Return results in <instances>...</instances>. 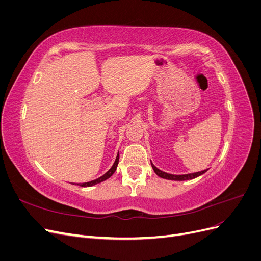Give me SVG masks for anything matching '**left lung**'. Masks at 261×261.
Here are the masks:
<instances>
[{
	"instance_id": "1",
	"label": "left lung",
	"mask_w": 261,
	"mask_h": 261,
	"mask_svg": "<svg viewBox=\"0 0 261 261\" xmlns=\"http://www.w3.org/2000/svg\"><path fill=\"white\" fill-rule=\"evenodd\" d=\"M151 167H152L154 173H155V174H156L158 176H160V177L165 178V179H171V180H187V179H193V178H195V177L200 176L201 174H203V173H206V172L208 171V169H207V170H203V171H200V172L189 173V174L176 175V174H170V173H165V172L159 170L156 167H154L152 162H151Z\"/></svg>"
}]
</instances>
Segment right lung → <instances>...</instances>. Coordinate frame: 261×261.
Listing matches in <instances>:
<instances>
[{"label":"right lung","instance_id":"1","mask_svg":"<svg viewBox=\"0 0 261 261\" xmlns=\"http://www.w3.org/2000/svg\"><path fill=\"white\" fill-rule=\"evenodd\" d=\"M118 159H120V154H118V152H117L116 159H115V161H114L113 165L111 167V169H110V170L106 173V174H103L102 176H100V177H99V178H97V179H93V180H90V181H87V183H78L77 185H80V186H82V187H89V186L96 185V184H98V183H101V181H103V180L108 179L109 177H111V176L113 175V173L115 172L116 168H117ZM73 184H74V183H73Z\"/></svg>","mask_w":261,"mask_h":261}]
</instances>
